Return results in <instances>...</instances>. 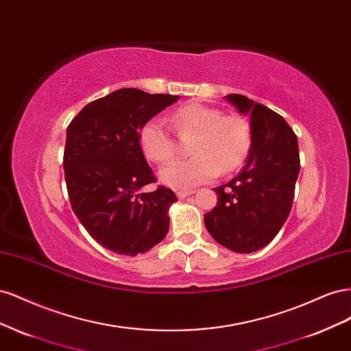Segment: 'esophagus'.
<instances>
[{
    "label": "esophagus",
    "mask_w": 351,
    "mask_h": 351,
    "mask_svg": "<svg viewBox=\"0 0 351 351\" xmlns=\"http://www.w3.org/2000/svg\"><path fill=\"white\" fill-rule=\"evenodd\" d=\"M195 192L193 190H178L177 192V197L178 199H184V197H187V196H190V195H193Z\"/></svg>",
    "instance_id": "obj_1"
}]
</instances>
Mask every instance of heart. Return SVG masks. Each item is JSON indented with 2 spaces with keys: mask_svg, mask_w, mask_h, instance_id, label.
<instances>
[{
  "mask_svg": "<svg viewBox=\"0 0 351 351\" xmlns=\"http://www.w3.org/2000/svg\"><path fill=\"white\" fill-rule=\"evenodd\" d=\"M173 125L180 134H195L190 145L192 158L177 159L159 171V178L171 187H192L209 182L222 173L239 168L250 149V129L239 115H222L219 108L190 102L174 111ZM143 155L162 164L176 154V143L165 121L159 117L143 123L139 130Z\"/></svg>",
  "mask_w": 351,
  "mask_h": 351,
  "instance_id": "obj_1",
  "label": "heart"
}]
</instances>
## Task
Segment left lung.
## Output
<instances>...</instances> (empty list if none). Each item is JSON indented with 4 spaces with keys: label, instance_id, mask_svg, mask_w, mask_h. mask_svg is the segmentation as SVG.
I'll return each instance as SVG.
<instances>
[{
    "label": "left lung",
    "instance_id": "8db88e82",
    "mask_svg": "<svg viewBox=\"0 0 351 351\" xmlns=\"http://www.w3.org/2000/svg\"><path fill=\"white\" fill-rule=\"evenodd\" d=\"M226 98L249 115L252 147L241 173L215 189L218 202L205 214V226L224 247L252 253L272 241L290 214L300 171L299 143L280 114L243 95Z\"/></svg>",
    "mask_w": 351,
    "mask_h": 351
}]
</instances>
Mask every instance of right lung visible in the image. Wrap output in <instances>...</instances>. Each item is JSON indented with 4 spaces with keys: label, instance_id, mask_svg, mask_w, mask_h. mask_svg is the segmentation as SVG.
Returning a JSON list of instances; mask_svg holds the SVG:
<instances>
[{
    "label": "right lung",
    "instance_id": "1",
    "mask_svg": "<svg viewBox=\"0 0 351 351\" xmlns=\"http://www.w3.org/2000/svg\"><path fill=\"white\" fill-rule=\"evenodd\" d=\"M180 97L124 88L88 104L67 127L64 174L74 214L105 249L136 256L168 232V209L177 197L155 183L139 145L147 120Z\"/></svg>",
    "mask_w": 351,
    "mask_h": 351
}]
</instances>
